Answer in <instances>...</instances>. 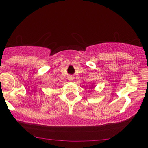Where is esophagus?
I'll list each match as a JSON object with an SVG mask.
<instances>
[{"label":"esophagus","mask_w":148,"mask_h":148,"mask_svg":"<svg viewBox=\"0 0 148 148\" xmlns=\"http://www.w3.org/2000/svg\"><path fill=\"white\" fill-rule=\"evenodd\" d=\"M68 79H69V80H72L73 79H74V77H73V76H71V75H69L68 77Z\"/></svg>","instance_id":"34e87169"}]
</instances>
